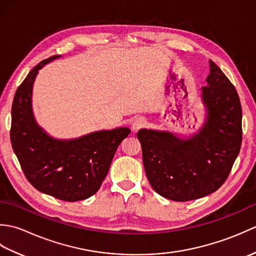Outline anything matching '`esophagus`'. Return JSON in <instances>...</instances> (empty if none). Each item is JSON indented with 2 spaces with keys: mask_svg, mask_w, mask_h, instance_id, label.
Here are the masks:
<instances>
[{
  "mask_svg": "<svg viewBox=\"0 0 256 256\" xmlns=\"http://www.w3.org/2000/svg\"><path fill=\"white\" fill-rule=\"evenodd\" d=\"M145 124H146V120H145L144 118H138L135 120V121L133 122L132 128H133L134 131H138V130L142 128Z\"/></svg>",
  "mask_w": 256,
  "mask_h": 256,
  "instance_id": "obj_1",
  "label": "esophagus"
}]
</instances>
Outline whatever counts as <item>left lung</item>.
Returning <instances> with one entry per match:
<instances>
[{
    "instance_id": "left-lung-1",
    "label": "left lung",
    "mask_w": 256,
    "mask_h": 256,
    "mask_svg": "<svg viewBox=\"0 0 256 256\" xmlns=\"http://www.w3.org/2000/svg\"><path fill=\"white\" fill-rule=\"evenodd\" d=\"M201 99L206 110L198 133L180 138L165 131L142 128L146 176L155 192L174 201L202 198L226 180L242 143V108L230 80L210 60Z\"/></svg>"
}]
</instances>
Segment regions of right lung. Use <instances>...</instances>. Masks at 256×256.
<instances>
[{"label": "right lung", "mask_w": 256, "mask_h": 256, "mask_svg": "<svg viewBox=\"0 0 256 256\" xmlns=\"http://www.w3.org/2000/svg\"><path fill=\"white\" fill-rule=\"evenodd\" d=\"M58 57L40 62L16 90L10 142L22 170L32 186L42 194L74 202L99 190L118 145L131 130H102L74 140L50 136L36 123L32 94L38 70Z\"/></svg>", "instance_id": "add662e5"}]
</instances>
